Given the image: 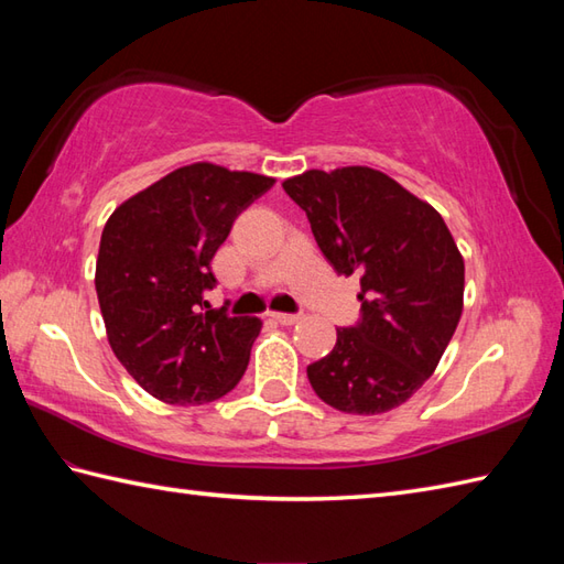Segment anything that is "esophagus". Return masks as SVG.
Wrapping results in <instances>:
<instances>
[{
  "instance_id": "1",
  "label": "esophagus",
  "mask_w": 564,
  "mask_h": 564,
  "mask_svg": "<svg viewBox=\"0 0 564 564\" xmlns=\"http://www.w3.org/2000/svg\"><path fill=\"white\" fill-rule=\"evenodd\" d=\"M271 317L275 322H281V325H295V322L301 319L303 315L301 313H271Z\"/></svg>"
}]
</instances>
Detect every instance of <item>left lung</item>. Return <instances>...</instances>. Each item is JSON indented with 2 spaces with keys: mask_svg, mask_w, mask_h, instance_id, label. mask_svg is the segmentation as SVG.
Masks as SVG:
<instances>
[{
  "mask_svg": "<svg viewBox=\"0 0 564 564\" xmlns=\"http://www.w3.org/2000/svg\"><path fill=\"white\" fill-rule=\"evenodd\" d=\"M283 191L307 215L337 273L361 275V317L307 366L319 400L382 414L434 373L463 313L465 263L441 215L370 166L310 170Z\"/></svg>",
  "mask_w": 564,
  "mask_h": 564,
  "instance_id": "8db88e82",
  "label": "left lung"
}]
</instances>
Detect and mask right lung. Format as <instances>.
I'll return each mask as SVG.
<instances>
[{"label": "right lung", "instance_id": "add662e5", "mask_svg": "<svg viewBox=\"0 0 564 564\" xmlns=\"http://www.w3.org/2000/svg\"><path fill=\"white\" fill-rule=\"evenodd\" d=\"M271 176L198 162L113 210L97 259V295L118 361L166 404H206L242 380L259 317H230L203 297L210 261Z\"/></svg>", "mask_w": 564, "mask_h": 564}]
</instances>
